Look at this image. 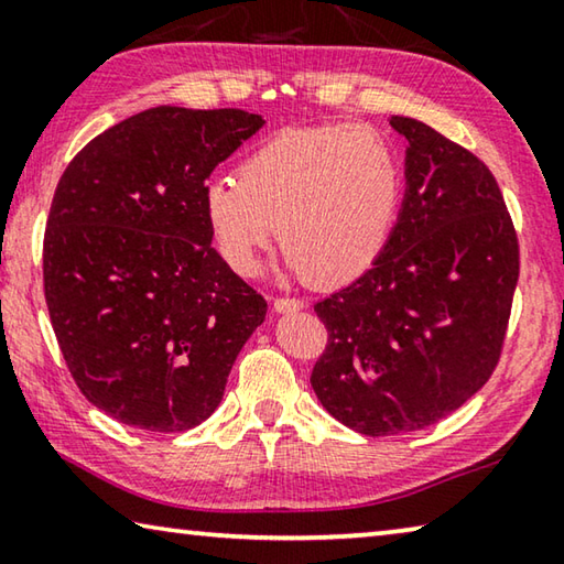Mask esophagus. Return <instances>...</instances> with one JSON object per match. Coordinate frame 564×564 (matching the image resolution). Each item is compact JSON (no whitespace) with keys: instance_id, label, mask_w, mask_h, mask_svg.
Instances as JSON below:
<instances>
[{"instance_id":"obj_1","label":"esophagus","mask_w":564,"mask_h":564,"mask_svg":"<svg viewBox=\"0 0 564 564\" xmlns=\"http://www.w3.org/2000/svg\"><path fill=\"white\" fill-rule=\"evenodd\" d=\"M273 308H275V313H299V311H303V301H299V299H275Z\"/></svg>"}]
</instances>
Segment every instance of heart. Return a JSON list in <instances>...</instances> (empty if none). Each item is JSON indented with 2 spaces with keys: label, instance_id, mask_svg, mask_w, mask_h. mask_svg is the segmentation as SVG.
I'll return each mask as SVG.
<instances>
[{
  "label": "heart",
  "instance_id": "b5f03b06",
  "mask_svg": "<svg viewBox=\"0 0 564 564\" xmlns=\"http://www.w3.org/2000/svg\"><path fill=\"white\" fill-rule=\"evenodd\" d=\"M400 186L398 156L380 131L362 123L285 129L238 164L236 181L206 186L204 216L238 275L259 271L279 228L293 273L343 285L383 253Z\"/></svg>",
  "mask_w": 564,
  "mask_h": 564
}]
</instances>
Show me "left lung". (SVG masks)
<instances>
[{
  "label": "left lung",
  "mask_w": 564,
  "mask_h": 564,
  "mask_svg": "<svg viewBox=\"0 0 564 564\" xmlns=\"http://www.w3.org/2000/svg\"><path fill=\"white\" fill-rule=\"evenodd\" d=\"M388 121L408 141L403 206L378 261L316 303L328 346L311 373L321 405L373 437L423 431L488 383L520 275L490 169L423 121Z\"/></svg>",
  "instance_id": "8db88e82"
}]
</instances>
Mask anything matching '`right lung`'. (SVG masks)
I'll use <instances>...</instances> for the list:
<instances>
[{"label": "right lung", "instance_id": "add662e5", "mask_svg": "<svg viewBox=\"0 0 564 564\" xmlns=\"http://www.w3.org/2000/svg\"><path fill=\"white\" fill-rule=\"evenodd\" d=\"M263 123L241 109L154 107L91 139L59 178L46 308L76 386L123 425L204 423L265 318L204 216L206 178Z\"/></svg>", "mask_w": 564, "mask_h": 564}]
</instances>
